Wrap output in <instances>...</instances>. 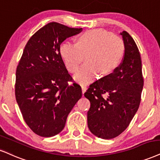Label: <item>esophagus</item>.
I'll return each instance as SVG.
<instances>
[{
	"label": "esophagus",
	"instance_id": "1",
	"mask_svg": "<svg viewBox=\"0 0 160 160\" xmlns=\"http://www.w3.org/2000/svg\"><path fill=\"white\" fill-rule=\"evenodd\" d=\"M81 87H82V93H83V95H84V92H85V91L87 90V87L85 85H84V84H82V85H81Z\"/></svg>",
	"mask_w": 160,
	"mask_h": 160
}]
</instances>
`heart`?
Returning a JSON list of instances; mask_svg holds the SVG:
<instances>
[{
  "label": "heart",
  "mask_w": 160,
  "mask_h": 160,
  "mask_svg": "<svg viewBox=\"0 0 160 160\" xmlns=\"http://www.w3.org/2000/svg\"><path fill=\"white\" fill-rule=\"evenodd\" d=\"M125 49L119 36L104 29H92L81 35L76 44L64 43L59 52L70 72L78 70L85 56L86 62L75 74L74 79L88 84L95 79L98 72L104 76L113 72L121 62Z\"/></svg>",
  "instance_id": "obj_1"
}]
</instances>
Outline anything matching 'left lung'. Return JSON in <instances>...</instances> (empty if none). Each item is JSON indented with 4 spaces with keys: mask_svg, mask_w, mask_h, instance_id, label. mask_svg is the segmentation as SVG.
<instances>
[{
    "mask_svg": "<svg viewBox=\"0 0 160 160\" xmlns=\"http://www.w3.org/2000/svg\"><path fill=\"white\" fill-rule=\"evenodd\" d=\"M120 35L125 48L122 63L84 92L90 102L88 128L92 134L104 139L118 137L128 127L139 107L144 85L139 49L126 31ZM103 94H107V98Z\"/></svg>",
    "mask_w": 160,
    "mask_h": 160,
    "instance_id": "1",
    "label": "left lung"
}]
</instances>
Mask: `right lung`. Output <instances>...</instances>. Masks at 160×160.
I'll return each mask as SVG.
<instances>
[{"instance_id":"1","label":"right lung","mask_w":160,"mask_h":160,"mask_svg":"<svg viewBox=\"0 0 160 160\" xmlns=\"http://www.w3.org/2000/svg\"><path fill=\"white\" fill-rule=\"evenodd\" d=\"M51 22L29 38L16 70L15 98L27 125L37 135L51 137L64 129L68 114L82 96L60 56L65 39L82 32Z\"/></svg>"}]
</instances>
